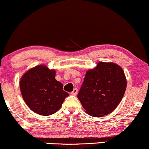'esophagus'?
Segmentation results:
<instances>
[{
  "instance_id": "obj_1",
  "label": "esophagus",
  "mask_w": 149,
  "mask_h": 149,
  "mask_svg": "<svg viewBox=\"0 0 149 149\" xmlns=\"http://www.w3.org/2000/svg\"><path fill=\"white\" fill-rule=\"evenodd\" d=\"M71 93V95H76V94L78 93V89H77L76 88H75Z\"/></svg>"
}]
</instances>
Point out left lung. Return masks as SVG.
I'll list each match as a JSON object with an SVG mask.
<instances>
[{"instance_id":"left-lung-1","label":"left lung","mask_w":149,"mask_h":149,"mask_svg":"<svg viewBox=\"0 0 149 149\" xmlns=\"http://www.w3.org/2000/svg\"><path fill=\"white\" fill-rule=\"evenodd\" d=\"M126 88L127 79L119 65L99 62L95 68L86 71L78 98L86 113L102 117L116 109Z\"/></svg>"}]
</instances>
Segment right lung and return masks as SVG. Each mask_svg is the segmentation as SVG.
Wrapping results in <instances>:
<instances>
[{
    "instance_id": "obj_1",
    "label": "right lung",
    "mask_w": 149,
    "mask_h": 149,
    "mask_svg": "<svg viewBox=\"0 0 149 149\" xmlns=\"http://www.w3.org/2000/svg\"><path fill=\"white\" fill-rule=\"evenodd\" d=\"M56 71L40 65L24 73L20 80V88L24 101L29 108L41 116L57 112L69 93L56 80Z\"/></svg>"
}]
</instances>
